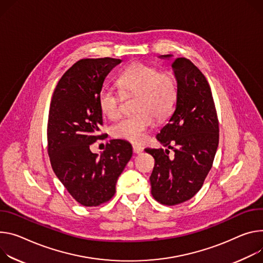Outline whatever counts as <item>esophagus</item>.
I'll return each mask as SVG.
<instances>
[{
    "instance_id": "esophagus-1",
    "label": "esophagus",
    "mask_w": 263,
    "mask_h": 263,
    "mask_svg": "<svg viewBox=\"0 0 263 263\" xmlns=\"http://www.w3.org/2000/svg\"><path fill=\"white\" fill-rule=\"evenodd\" d=\"M133 152L135 153V154H139V153H141L142 151H144V149H142L141 147H139V146H136V145H133Z\"/></svg>"
}]
</instances>
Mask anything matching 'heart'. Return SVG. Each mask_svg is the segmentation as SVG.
Segmentation results:
<instances>
[{
    "label": "heart",
    "instance_id": "heart-1",
    "mask_svg": "<svg viewBox=\"0 0 263 263\" xmlns=\"http://www.w3.org/2000/svg\"><path fill=\"white\" fill-rule=\"evenodd\" d=\"M117 85L123 94H136L133 102L136 113L115 124L111 134L115 138L141 142L153 123V117L162 121L172 113L177 98L175 79L171 73L159 72L155 67L134 63L118 77ZM98 105L103 115L112 121L121 116V97L111 89L100 91Z\"/></svg>",
    "mask_w": 263,
    "mask_h": 263
}]
</instances>
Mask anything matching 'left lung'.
<instances>
[{
	"instance_id": "8db88e82",
	"label": "left lung",
	"mask_w": 263,
	"mask_h": 263,
	"mask_svg": "<svg viewBox=\"0 0 263 263\" xmlns=\"http://www.w3.org/2000/svg\"><path fill=\"white\" fill-rule=\"evenodd\" d=\"M172 55H160L170 59ZM175 111L156 135L163 149H146L154 157L151 193L160 203L175 205L192 198L210 172L219 142V126L210 85L190 60L177 58ZM169 148L175 157H168Z\"/></svg>"
}]
</instances>
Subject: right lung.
I'll return each instance as SVG.
<instances>
[{"label": "right lung", "mask_w": 263, "mask_h": 263, "mask_svg": "<svg viewBox=\"0 0 263 263\" xmlns=\"http://www.w3.org/2000/svg\"><path fill=\"white\" fill-rule=\"evenodd\" d=\"M118 59H84L69 68L53 92L47 127L51 166L70 195L84 206H98L115 193L118 176L132 157L126 140L112 139L101 154L90 145L101 138L99 93Z\"/></svg>", "instance_id": "obj_1"}]
</instances>
